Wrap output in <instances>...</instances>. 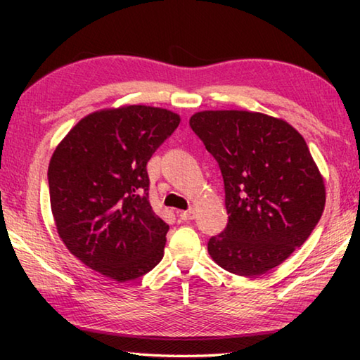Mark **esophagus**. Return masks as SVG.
Instances as JSON below:
<instances>
[{
  "mask_svg": "<svg viewBox=\"0 0 360 360\" xmlns=\"http://www.w3.org/2000/svg\"><path fill=\"white\" fill-rule=\"evenodd\" d=\"M179 217L182 219V221H192V219L195 217V210L191 208V210H187V211H181L179 212Z\"/></svg>",
  "mask_w": 360,
  "mask_h": 360,
  "instance_id": "esophagus-1",
  "label": "esophagus"
}]
</instances>
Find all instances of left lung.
I'll return each instance as SVG.
<instances>
[{"label":"left lung","mask_w":360,"mask_h":360,"mask_svg":"<svg viewBox=\"0 0 360 360\" xmlns=\"http://www.w3.org/2000/svg\"><path fill=\"white\" fill-rule=\"evenodd\" d=\"M188 124L224 178L229 224L208 252L235 275H264L311 235L326 206L324 178L283 119L231 109L195 112Z\"/></svg>","instance_id":"left-lung-1"}]
</instances>
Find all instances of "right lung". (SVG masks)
<instances>
[{
  "label": "right lung",
  "instance_id": "add662e5",
  "mask_svg": "<svg viewBox=\"0 0 360 360\" xmlns=\"http://www.w3.org/2000/svg\"><path fill=\"white\" fill-rule=\"evenodd\" d=\"M179 114L129 105L85 115L56 148L49 193L68 251L105 278L136 279L163 259L168 225L149 203L146 165Z\"/></svg>",
  "mask_w": 360,
  "mask_h": 360
}]
</instances>
